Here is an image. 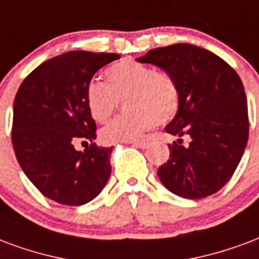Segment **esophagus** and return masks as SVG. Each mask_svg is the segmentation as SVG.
<instances>
[{
    "mask_svg": "<svg viewBox=\"0 0 259 259\" xmlns=\"http://www.w3.org/2000/svg\"><path fill=\"white\" fill-rule=\"evenodd\" d=\"M130 144L136 147V148H147L148 147V141H132Z\"/></svg>",
    "mask_w": 259,
    "mask_h": 259,
    "instance_id": "obj_1",
    "label": "esophagus"
}]
</instances>
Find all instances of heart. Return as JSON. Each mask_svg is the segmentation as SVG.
Instances as JSON below:
<instances>
[{
    "mask_svg": "<svg viewBox=\"0 0 259 259\" xmlns=\"http://www.w3.org/2000/svg\"><path fill=\"white\" fill-rule=\"evenodd\" d=\"M108 83L91 81L86 105L96 122L104 123L124 99L122 115L105 124L100 139L105 144L137 141L155 123H166L180 108V89L168 72L135 60L115 63L105 71Z\"/></svg>",
    "mask_w": 259,
    "mask_h": 259,
    "instance_id": "heart-1",
    "label": "heart"
}]
</instances>
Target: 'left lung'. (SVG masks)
<instances>
[{"mask_svg": "<svg viewBox=\"0 0 259 259\" xmlns=\"http://www.w3.org/2000/svg\"><path fill=\"white\" fill-rule=\"evenodd\" d=\"M140 63L168 72L180 89V108L166 132L170 159L158 168L164 187L187 199L212 195L235 173L248 140L244 88L227 61L203 48L174 44L149 51ZM188 135L190 144L182 145Z\"/></svg>", "mask_w": 259, "mask_h": 259, "instance_id": "obj_1", "label": "left lung"}]
</instances>
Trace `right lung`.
<instances>
[{"instance_id": "right-lung-1", "label": "right lung", "mask_w": 259, "mask_h": 259, "mask_svg": "<svg viewBox=\"0 0 259 259\" xmlns=\"http://www.w3.org/2000/svg\"><path fill=\"white\" fill-rule=\"evenodd\" d=\"M116 53L71 51L44 61L22 82L13 103L12 144L24 174L51 200L81 206L103 191L112 147H97L86 86ZM76 142H91L83 153Z\"/></svg>"}]
</instances>
